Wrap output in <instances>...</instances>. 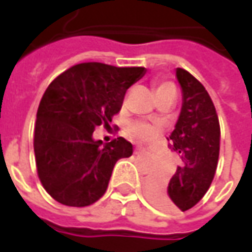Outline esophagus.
<instances>
[{
	"label": "esophagus",
	"mask_w": 252,
	"mask_h": 252,
	"mask_svg": "<svg viewBox=\"0 0 252 252\" xmlns=\"http://www.w3.org/2000/svg\"><path fill=\"white\" fill-rule=\"evenodd\" d=\"M135 154H136V155H142V154H144V150H142V148H136V150H135Z\"/></svg>",
	"instance_id": "esophagus-1"
}]
</instances>
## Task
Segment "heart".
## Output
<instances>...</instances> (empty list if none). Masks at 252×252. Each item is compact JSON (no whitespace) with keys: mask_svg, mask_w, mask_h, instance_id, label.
I'll return each instance as SVG.
<instances>
[{"mask_svg":"<svg viewBox=\"0 0 252 252\" xmlns=\"http://www.w3.org/2000/svg\"><path fill=\"white\" fill-rule=\"evenodd\" d=\"M154 92L157 94V97H162L164 94L170 93V92H175L174 86L171 85L170 82H163V81H158V82L154 83ZM133 132H135V135L139 137H143V139H146V137H150L154 133V129L151 126H136L133 128Z\"/></svg>","mask_w":252,"mask_h":252,"instance_id":"heart-1","label":"heart"}]
</instances>
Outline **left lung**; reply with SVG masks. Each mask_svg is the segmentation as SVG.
<instances>
[{
	"instance_id": "obj_1",
	"label": "left lung",
	"mask_w": 252,
	"mask_h": 252,
	"mask_svg": "<svg viewBox=\"0 0 252 252\" xmlns=\"http://www.w3.org/2000/svg\"><path fill=\"white\" fill-rule=\"evenodd\" d=\"M175 77L182 90V106L170 139L181 166L169 182L150 181L147 194L162 209L185 212L204 197L215 177L220 126L205 88L184 68H177Z\"/></svg>"
}]
</instances>
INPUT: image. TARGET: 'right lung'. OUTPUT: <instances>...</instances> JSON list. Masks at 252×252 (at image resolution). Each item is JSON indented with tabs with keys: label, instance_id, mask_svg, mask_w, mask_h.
<instances>
[{
	"label": "right lung",
	"instance_id": "1",
	"mask_svg": "<svg viewBox=\"0 0 252 252\" xmlns=\"http://www.w3.org/2000/svg\"><path fill=\"white\" fill-rule=\"evenodd\" d=\"M146 72L89 62L50 83L36 115L33 150L41 185L54 200L81 208L104 195L116 162L129 158L133 148L123 137L102 146L93 132L109 126L126 90Z\"/></svg>",
	"mask_w": 252,
	"mask_h": 252
}]
</instances>
